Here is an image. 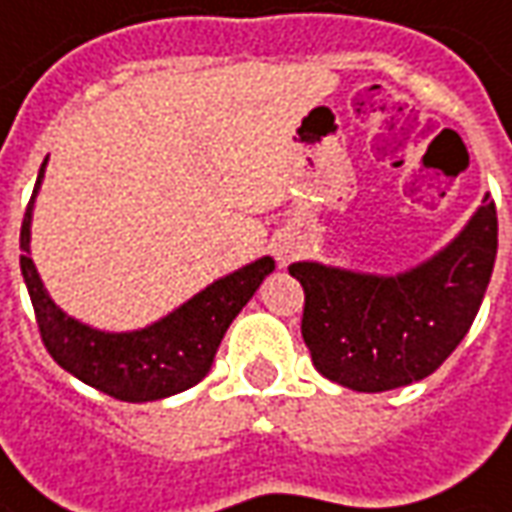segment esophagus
<instances>
[{"label": "esophagus", "mask_w": 512, "mask_h": 512, "mask_svg": "<svg viewBox=\"0 0 512 512\" xmlns=\"http://www.w3.org/2000/svg\"><path fill=\"white\" fill-rule=\"evenodd\" d=\"M287 259H290V250L278 248V262H287Z\"/></svg>", "instance_id": "obj_1"}]
</instances>
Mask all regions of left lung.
I'll return each instance as SVG.
<instances>
[{"instance_id":"8db88e82","label":"left lung","mask_w":512,"mask_h":512,"mask_svg":"<svg viewBox=\"0 0 512 512\" xmlns=\"http://www.w3.org/2000/svg\"><path fill=\"white\" fill-rule=\"evenodd\" d=\"M496 203L485 197L463 234L404 276H365L298 262L303 343L331 382L384 393L449 359L485 298L496 262Z\"/></svg>"}]
</instances>
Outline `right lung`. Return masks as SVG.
<instances>
[{"mask_svg":"<svg viewBox=\"0 0 512 512\" xmlns=\"http://www.w3.org/2000/svg\"><path fill=\"white\" fill-rule=\"evenodd\" d=\"M44 164L21 220L19 245L21 276L30 292L35 323L49 357L88 387L133 404L175 396L195 387L209 373L214 354L234 317L253 298V292L259 290L264 276L273 273V259L264 256L231 276L214 281L192 301L183 303L181 309L142 331L108 334L88 329L63 315L52 303L30 259V217L35 192L44 178Z\"/></svg>","mask_w":512,"mask_h":512,"instance_id":"1","label":"right lung"}]
</instances>
